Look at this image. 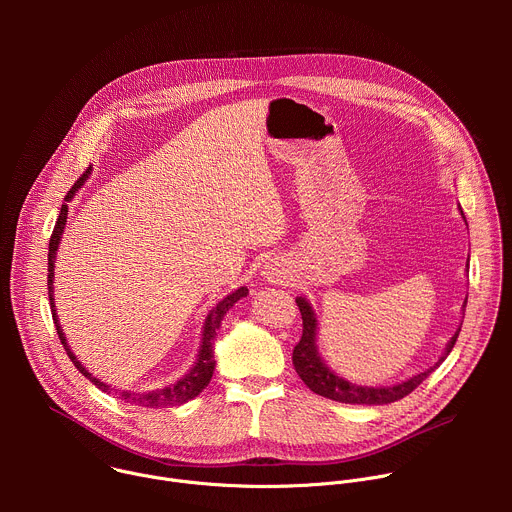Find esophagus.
Returning <instances> with one entry per match:
<instances>
[{
  "instance_id": "34e87169",
  "label": "esophagus",
  "mask_w": 512,
  "mask_h": 512,
  "mask_svg": "<svg viewBox=\"0 0 512 512\" xmlns=\"http://www.w3.org/2000/svg\"><path fill=\"white\" fill-rule=\"evenodd\" d=\"M263 277H265L267 281H271V283H283V281L287 279L285 269H283L281 263H277V261H271V263H267V265L263 267Z\"/></svg>"
}]
</instances>
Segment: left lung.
Listing matches in <instances>:
<instances>
[{
    "instance_id": "left-lung-1",
    "label": "left lung",
    "mask_w": 512,
    "mask_h": 512,
    "mask_svg": "<svg viewBox=\"0 0 512 512\" xmlns=\"http://www.w3.org/2000/svg\"><path fill=\"white\" fill-rule=\"evenodd\" d=\"M296 304L300 308L302 322H304L302 338L294 348V356H291V360H294L296 373L310 387V391H314L316 395H322L326 399L338 401V403L385 405V403H393V401L403 399L413 389H417L429 377V373H433L446 360V356L452 352V348L458 340L460 328H462L460 326L458 332L450 338L444 356L437 360L433 367H429L427 371H423V373H419V375H415V377H411L403 383L391 385V387H360V385L344 381L342 377H338L334 371L328 369V364L322 360V356L318 352V346H316V332H318L316 314H314V310H312V306L308 304L306 298H296Z\"/></svg>"
}]
</instances>
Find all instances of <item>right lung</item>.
Segmentation results:
<instances>
[{"mask_svg":"<svg viewBox=\"0 0 512 512\" xmlns=\"http://www.w3.org/2000/svg\"><path fill=\"white\" fill-rule=\"evenodd\" d=\"M91 174V168H87V172L75 182V186H72L64 200L70 202L72 196H75V192L85 184V180L89 178ZM66 218H68V206L62 204L60 208V214H58V221L54 225V231H52V237H50V245H48V298H50V310H52V320H54V326H56V332H58V338L68 354V358L75 362V367L79 369L81 375H85L95 387H99L101 391L105 393H115L119 395V399H123L125 403H131V405H137V407H152V409H162V407H172V405H182L190 399H194L196 395L202 393V389L210 383L212 379V373H214V336H216V330L221 328V322L225 318V314L241 300L249 294L247 287H239L235 289L233 294H229L223 302H218L206 322H204V330H202V344H200V350H198V358L194 362V367L188 371V375H184L178 383L170 385V387H164V389H156V391H148V393H135V391H117V389H111L107 383L99 381L97 377H93L83 364L77 360V356L72 354V350L68 348L66 344V338H64V332L60 328V322H58V316H56V306H54V294H52V283H54V261H56V251H58V243L62 239V233H64V225H66Z\"/></svg>","mask_w":512,"mask_h":512,"instance_id":"right-lung-1","label":"right lung"}]
</instances>
